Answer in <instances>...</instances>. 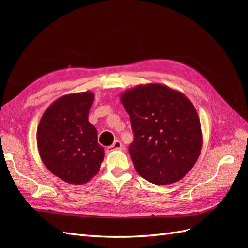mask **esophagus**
<instances>
[{"instance_id": "1", "label": "esophagus", "mask_w": 248, "mask_h": 248, "mask_svg": "<svg viewBox=\"0 0 248 248\" xmlns=\"http://www.w3.org/2000/svg\"><path fill=\"white\" fill-rule=\"evenodd\" d=\"M123 149V144L120 143L119 140H116L114 143H113V145H110L108 148V151H114V150H121Z\"/></svg>"}]
</instances>
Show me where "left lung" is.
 Returning <instances> with one entry per match:
<instances>
[{"label": "left lung", "mask_w": 248, "mask_h": 248, "mask_svg": "<svg viewBox=\"0 0 248 248\" xmlns=\"http://www.w3.org/2000/svg\"><path fill=\"white\" fill-rule=\"evenodd\" d=\"M134 133L129 152L140 175L157 186L177 182L192 170L202 148L196 108L176 89L159 83L120 93Z\"/></svg>", "instance_id": "left-lung-1"}]
</instances>
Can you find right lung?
Returning <instances> with one entry per match:
<instances>
[{
  "mask_svg": "<svg viewBox=\"0 0 248 248\" xmlns=\"http://www.w3.org/2000/svg\"><path fill=\"white\" fill-rule=\"evenodd\" d=\"M93 99L89 91L56 99L45 110L37 128V147L45 166L62 181L76 186L96 176L104 157L97 129L88 121Z\"/></svg>",
  "mask_w": 248,
  "mask_h": 248,
  "instance_id": "1",
  "label": "right lung"
}]
</instances>
